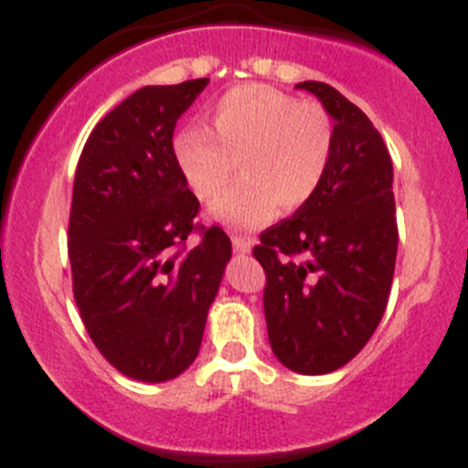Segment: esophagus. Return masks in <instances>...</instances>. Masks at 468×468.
I'll list each match as a JSON object with an SVG mask.
<instances>
[{
    "label": "esophagus",
    "instance_id": "34e87169",
    "mask_svg": "<svg viewBox=\"0 0 468 468\" xmlns=\"http://www.w3.org/2000/svg\"><path fill=\"white\" fill-rule=\"evenodd\" d=\"M232 243H234V250H236V252L245 254V252H250V250H252L254 240H252V239H245V236H234Z\"/></svg>",
    "mask_w": 468,
    "mask_h": 468
}]
</instances>
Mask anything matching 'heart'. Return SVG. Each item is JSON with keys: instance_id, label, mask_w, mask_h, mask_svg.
I'll list each match as a JSON object with an SVG mask.
<instances>
[{"instance_id": "obj_1", "label": "heart", "mask_w": 468, "mask_h": 468, "mask_svg": "<svg viewBox=\"0 0 468 468\" xmlns=\"http://www.w3.org/2000/svg\"><path fill=\"white\" fill-rule=\"evenodd\" d=\"M335 147V124L318 101H298L261 83H245L211 104L207 127L184 124L173 136V161L188 191L214 202L233 164L244 177L214 207L234 229L266 225L277 209L295 211L321 188Z\"/></svg>"}]
</instances>
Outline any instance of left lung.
I'll list each match as a JSON object with an SVG mask.
<instances>
[{"label":"left lung","instance_id":"8db88e82","mask_svg":"<svg viewBox=\"0 0 468 468\" xmlns=\"http://www.w3.org/2000/svg\"><path fill=\"white\" fill-rule=\"evenodd\" d=\"M295 88L335 120L330 168L316 196L252 250L266 271L268 341L286 368L323 376L348 364L380 325L398 252L393 165L359 106L323 81Z\"/></svg>","mask_w":468,"mask_h":468}]
</instances>
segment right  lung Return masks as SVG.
I'll return each instance as SVG.
<instances>
[{
    "label": "right lung",
    "mask_w": 468,
    "mask_h": 468,
    "mask_svg": "<svg viewBox=\"0 0 468 468\" xmlns=\"http://www.w3.org/2000/svg\"><path fill=\"white\" fill-rule=\"evenodd\" d=\"M209 79L145 86L88 136L70 209L72 289L106 362L138 382L182 376L202 346L207 314L232 259V240L201 228L200 202L173 161L177 118Z\"/></svg>",
    "instance_id": "obj_1"
}]
</instances>
